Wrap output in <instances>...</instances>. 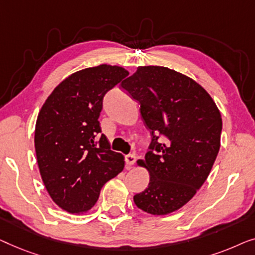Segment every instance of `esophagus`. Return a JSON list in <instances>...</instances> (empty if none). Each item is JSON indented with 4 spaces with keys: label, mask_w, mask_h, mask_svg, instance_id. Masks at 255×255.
Wrapping results in <instances>:
<instances>
[{
    "label": "esophagus",
    "mask_w": 255,
    "mask_h": 255,
    "mask_svg": "<svg viewBox=\"0 0 255 255\" xmlns=\"http://www.w3.org/2000/svg\"><path fill=\"white\" fill-rule=\"evenodd\" d=\"M136 157L135 155H127L126 156V163H127V168H130L131 165L135 163Z\"/></svg>",
    "instance_id": "obj_1"
}]
</instances>
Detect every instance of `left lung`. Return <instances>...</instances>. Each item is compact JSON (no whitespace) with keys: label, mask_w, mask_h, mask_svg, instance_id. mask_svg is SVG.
I'll use <instances>...</instances> for the list:
<instances>
[{"label":"left lung","mask_w":255,"mask_h":255,"mask_svg":"<svg viewBox=\"0 0 255 255\" xmlns=\"http://www.w3.org/2000/svg\"><path fill=\"white\" fill-rule=\"evenodd\" d=\"M121 87L141 104L152 135L145 159L136 162L148 170L149 185L134 195V202L157 216L173 213L210 173L221 146L220 110L202 85L167 67H137ZM156 133L164 135L163 143Z\"/></svg>","instance_id":"obj_1"}]
</instances>
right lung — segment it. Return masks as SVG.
I'll return each instance as SVG.
<instances>
[{
  "label": "right lung",
  "mask_w": 255,
  "mask_h": 255,
  "mask_svg": "<svg viewBox=\"0 0 255 255\" xmlns=\"http://www.w3.org/2000/svg\"><path fill=\"white\" fill-rule=\"evenodd\" d=\"M129 75L123 67L99 64L71 74L45 100L38 114L34 146L40 175L61 209L85 214L100 189L125 167L110 149L98 121L105 93Z\"/></svg>",
  "instance_id": "right-lung-1"
}]
</instances>
